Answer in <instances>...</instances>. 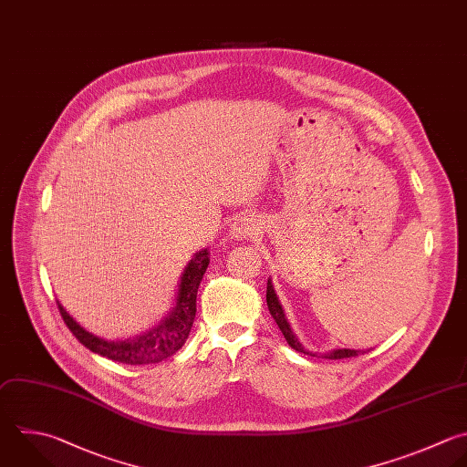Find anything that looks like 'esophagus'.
<instances>
[{
    "label": "esophagus",
    "instance_id": "esophagus-1",
    "mask_svg": "<svg viewBox=\"0 0 467 467\" xmlns=\"http://www.w3.org/2000/svg\"><path fill=\"white\" fill-rule=\"evenodd\" d=\"M261 219H257L255 215H244L241 219H237L232 226V235L235 239H248L252 235H255L261 230Z\"/></svg>",
    "mask_w": 467,
    "mask_h": 467
}]
</instances>
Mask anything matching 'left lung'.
Masks as SVG:
<instances>
[{"label":"left lung","instance_id":"left-lung-1","mask_svg":"<svg viewBox=\"0 0 467 467\" xmlns=\"http://www.w3.org/2000/svg\"><path fill=\"white\" fill-rule=\"evenodd\" d=\"M266 305H268V310H270L272 317L275 319L277 327L281 328V332H283L285 339L288 341V345H290L292 348H296L297 352L310 354L308 350H305V348H303V345L297 341L296 334L292 332V328H290V325H288V321H286V317H285V312H283V308H281V303H279V299H277V296H275V292H274L272 281H268V285H266ZM363 352H365V350H363ZM358 354H361V350L337 348V350H334V352L327 354V359H343V358H352V356H358Z\"/></svg>","mask_w":467,"mask_h":467}]
</instances>
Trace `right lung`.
I'll return each instance as SVG.
<instances>
[{
	"instance_id": "add662e5",
	"label": "right lung",
	"mask_w": 467,
	"mask_h": 467,
	"mask_svg": "<svg viewBox=\"0 0 467 467\" xmlns=\"http://www.w3.org/2000/svg\"><path fill=\"white\" fill-rule=\"evenodd\" d=\"M208 250H201L192 263L186 266L181 286H179V299L175 310L166 317L157 328L137 336L135 339L128 341H106L102 337H97L89 334L86 328H82L58 303L60 314L67 325V328L73 332V336L89 350L109 358L119 363L126 365H150L159 363L170 356H173L186 341L195 312H197V290L201 285V279L208 268L210 257Z\"/></svg>"
}]
</instances>
